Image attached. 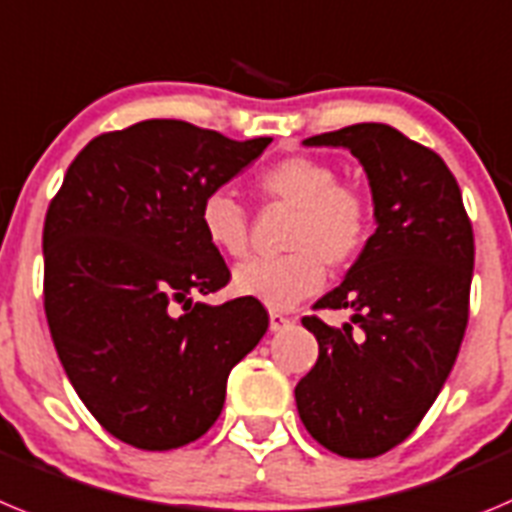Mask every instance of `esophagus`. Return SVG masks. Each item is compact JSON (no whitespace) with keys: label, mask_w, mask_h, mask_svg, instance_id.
I'll return each mask as SVG.
<instances>
[{"label":"esophagus","mask_w":512,"mask_h":512,"mask_svg":"<svg viewBox=\"0 0 512 512\" xmlns=\"http://www.w3.org/2000/svg\"><path fill=\"white\" fill-rule=\"evenodd\" d=\"M288 324H290L288 316H283V313H278V311L270 313V331H280V329H285Z\"/></svg>","instance_id":"obj_1"}]
</instances>
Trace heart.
Segmentation results:
<instances>
[{
  "mask_svg": "<svg viewBox=\"0 0 512 512\" xmlns=\"http://www.w3.org/2000/svg\"><path fill=\"white\" fill-rule=\"evenodd\" d=\"M262 199L293 209L285 245L288 255L255 257L234 270L232 288L273 311H288L319 293L326 263L344 267L362 252L370 237V204L357 188L339 183L326 160L290 155L257 176ZM201 232L214 250L242 257L250 247V219L245 206L227 188H216L201 201Z\"/></svg>",
  "mask_w": 512,
  "mask_h": 512,
  "instance_id": "b5f03b06",
  "label": "heart"
}]
</instances>
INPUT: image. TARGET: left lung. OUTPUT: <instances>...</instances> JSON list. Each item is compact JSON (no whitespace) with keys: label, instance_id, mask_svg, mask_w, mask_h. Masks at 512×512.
I'll return each mask as SVG.
<instances>
[{"label":"left lung","instance_id":"1","mask_svg":"<svg viewBox=\"0 0 512 512\" xmlns=\"http://www.w3.org/2000/svg\"><path fill=\"white\" fill-rule=\"evenodd\" d=\"M344 147L365 168L375 234L313 308H347L352 324L306 316L319 359L296 385L308 434L339 457H380L413 434L457 362L469 316L472 224L444 160L390 124H352L303 140Z\"/></svg>","mask_w":512,"mask_h":512}]
</instances>
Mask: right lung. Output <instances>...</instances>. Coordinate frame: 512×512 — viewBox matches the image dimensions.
Returning a JSON list of instances; mask_svg holds the SVG:
<instances>
[{"label": "right lung", "mask_w": 512, "mask_h": 512, "mask_svg": "<svg viewBox=\"0 0 512 512\" xmlns=\"http://www.w3.org/2000/svg\"><path fill=\"white\" fill-rule=\"evenodd\" d=\"M181 119L91 140L45 214V316L73 390L124 444L178 449L224 408L227 377L267 331L260 301H193L229 283L199 209L262 155ZM184 313H177V306Z\"/></svg>", "instance_id": "add662e5"}]
</instances>
